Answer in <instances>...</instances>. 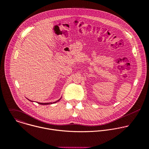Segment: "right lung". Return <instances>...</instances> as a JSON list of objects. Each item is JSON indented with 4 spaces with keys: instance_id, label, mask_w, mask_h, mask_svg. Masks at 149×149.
<instances>
[{
    "instance_id": "obj_1",
    "label": "right lung",
    "mask_w": 149,
    "mask_h": 149,
    "mask_svg": "<svg viewBox=\"0 0 149 149\" xmlns=\"http://www.w3.org/2000/svg\"><path fill=\"white\" fill-rule=\"evenodd\" d=\"M60 99H61V98H60ZM60 99H59V100H58V101H56V102H48V103H40V102H38V104H41V105H49V104H54V103H56V102L59 101Z\"/></svg>"
}]
</instances>
